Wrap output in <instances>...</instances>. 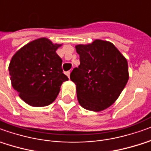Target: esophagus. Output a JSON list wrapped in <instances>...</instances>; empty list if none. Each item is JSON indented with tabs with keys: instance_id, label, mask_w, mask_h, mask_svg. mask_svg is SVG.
<instances>
[{
	"instance_id": "obj_1",
	"label": "esophagus",
	"mask_w": 151,
	"mask_h": 151,
	"mask_svg": "<svg viewBox=\"0 0 151 151\" xmlns=\"http://www.w3.org/2000/svg\"><path fill=\"white\" fill-rule=\"evenodd\" d=\"M70 71H66V72H65V75L68 76V78H70Z\"/></svg>"
}]
</instances>
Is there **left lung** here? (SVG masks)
<instances>
[{
    "label": "left lung",
    "mask_w": 151,
    "mask_h": 151,
    "mask_svg": "<svg viewBox=\"0 0 151 151\" xmlns=\"http://www.w3.org/2000/svg\"><path fill=\"white\" fill-rule=\"evenodd\" d=\"M76 48L81 64L74 68L70 78L76 86L80 104L95 112L109 108L129 79L127 59L113 43L99 39Z\"/></svg>",
    "instance_id": "obj_1"
}]
</instances>
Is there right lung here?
<instances>
[{
	"label": "right lung",
	"mask_w": 151,
	"mask_h": 151,
	"mask_svg": "<svg viewBox=\"0 0 151 151\" xmlns=\"http://www.w3.org/2000/svg\"><path fill=\"white\" fill-rule=\"evenodd\" d=\"M53 44L42 38L29 42L13 56L9 65L12 86L28 104L43 107L52 104L68 77L62 73V58Z\"/></svg>",
	"instance_id": "right-lung-1"
}]
</instances>
